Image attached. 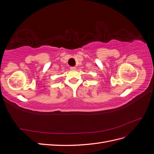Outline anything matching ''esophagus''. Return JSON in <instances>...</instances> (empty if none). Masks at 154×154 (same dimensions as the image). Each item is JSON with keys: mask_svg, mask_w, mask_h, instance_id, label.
I'll use <instances>...</instances> for the list:
<instances>
[{"mask_svg": "<svg viewBox=\"0 0 154 154\" xmlns=\"http://www.w3.org/2000/svg\"><path fill=\"white\" fill-rule=\"evenodd\" d=\"M76 67H70V69L72 70V71H74V70H76Z\"/></svg>", "mask_w": 154, "mask_h": 154, "instance_id": "1", "label": "esophagus"}]
</instances>
